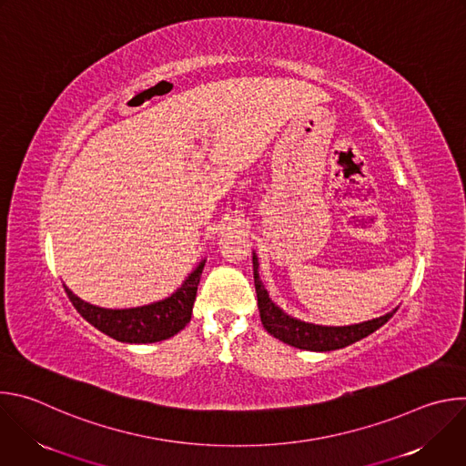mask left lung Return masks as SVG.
Returning <instances> with one entry per match:
<instances>
[{
  "mask_svg": "<svg viewBox=\"0 0 466 466\" xmlns=\"http://www.w3.org/2000/svg\"><path fill=\"white\" fill-rule=\"evenodd\" d=\"M252 269H254V286H256V297H258V309L263 328L269 334L295 349L302 350H313V352H328L345 349L367 336L372 331L381 328L394 313H387L383 317L352 324V326H319L311 322H304L299 319H293L286 315L268 295V289L263 288L258 273V258L252 256Z\"/></svg>",
  "mask_w": 466,
  "mask_h": 466,
  "instance_id": "left-lung-1",
  "label": "left lung"
}]
</instances>
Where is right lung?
I'll list each match as a JSON object with an SVG mask.
<instances>
[{"label": "right lung", "instance_id": "right-lung-1", "mask_svg": "<svg viewBox=\"0 0 466 466\" xmlns=\"http://www.w3.org/2000/svg\"><path fill=\"white\" fill-rule=\"evenodd\" d=\"M205 261L186 279L180 289L166 300L130 308V309H106L92 306L76 297L64 286L68 299L76 309L103 334L121 343H157L173 338L189 322L191 308L197 295V284L201 279Z\"/></svg>", "mask_w": 466, "mask_h": 466}]
</instances>
